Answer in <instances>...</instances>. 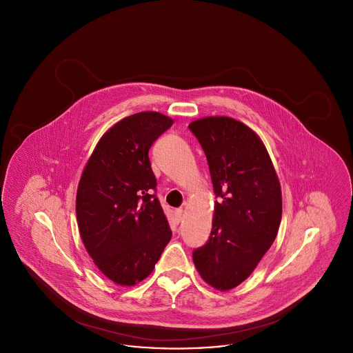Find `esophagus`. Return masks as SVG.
Wrapping results in <instances>:
<instances>
[{
	"instance_id": "obj_1",
	"label": "esophagus",
	"mask_w": 353,
	"mask_h": 353,
	"mask_svg": "<svg viewBox=\"0 0 353 353\" xmlns=\"http://www.w3.org/2000/svg\"><path fill=\"white\" fill-rule=\"evenodd\" d=\"M173 216H174V219H176L177 222H180V221L183 219V216H184V210H183V209H176L174 213H173Z\"/></svg>"
}]
</instances>
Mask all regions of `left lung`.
<instances>
[{"instance_id": "left-lung-1", "label": "left lung", "mask_w": 353, "mask_h": 353, "mask_svg": "<svg viewBox=\"0 0 353 353\" xmlns=\"http://www.w3.org/2000/svg\"><path fill=\"white\" fill-rule=\"evenodd\" d=\"M209 164L214 202L213 228L205 246L193 252L202 279L229 291L250 276L278 234L282 190L261 137L228 117L189 124Z\"/></svg>"}]
</instances>
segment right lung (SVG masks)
I'll return each instance as SVG.
<instances>
[{
	"label": "right lung",
	"mask_w": 353,
	"mask_h": 353,
	"mask_svg": "<svg viewBox=\"0 0 353 353\" xmlns=\"http://www.w3.org/2000/svg\"><path fill=\"white\" fill-rule=\"evenodd\" d=\"M173 119L144 111L121 119L98 141L77 190L81 238L97 268L119 285L151 274L172 236L156 199L148 152Z\"/></svg>",
	"instance_id": "right-lung-1"
}]
</instances>
